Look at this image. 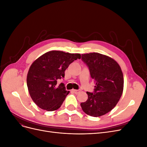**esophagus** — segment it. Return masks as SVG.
Returning a JSON list of instances; mask_svg holds the SVG:
<instances>
[{
    "instance_id": "obj_1",
    "label": "esophagus",
    "mask_w": 147,
    "mask_h": 147,
    "mask_svg": "<svg viewBox=\"0 0 147 147\" xmlns=\"http://www.w3.org/2000/svg\"><path fill=\"white\" fill-rule=\"evenodd\" d=\"M72 91H73V92H74V93H75V94H78V92H80L81 91V90H72Z\"/></svg>"
}]
</instances>
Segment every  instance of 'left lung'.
<instances>
[{"label": "left lung", "mask_w": 147, "mask_h": 147, "mask_svg": "<svg viewBox=\"0 0 147 147\" xmlns=\"http://www.w3.org/2000/svg\"><path fill=\"white\" fill-rule=\"evenodd\" d=\"M96 83L94 92H87L88 98L80 104L86 114L102 116L112 110L118 102L123 91L122 70L116 61L98 53L82 55Z\"/></svg>", "instance_id": "1"}]
</instances>
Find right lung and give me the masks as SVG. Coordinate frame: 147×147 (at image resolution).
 I'll use <instances>...</instances> for the list:
<instances>
[{
  "label": "right lung",
  "instance_id": "add662e5",
  "mask_svg": "<svg viewBox=\"0 0 147 147\" xmlns=\"http://www.w3.org/2000/svg\"><path fill=\"white\" fill-rule=\"evenodd\" d=\"M78 53L50 51L43 54L30 65L27 86L31 98L40 108L47 111L58 109L69 91L64 84H57L64 77L65 70L75 60L80 59Z\"/></svg>",
  "mask_w": 147,
  "mask_h": 147
}]
</instances>
